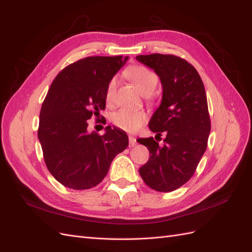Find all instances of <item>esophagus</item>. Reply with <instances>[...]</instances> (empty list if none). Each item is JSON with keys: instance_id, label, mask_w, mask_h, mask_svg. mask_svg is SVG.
Segmentation results:
<instances>
[{"instance_id": "1", "label": "esophagus", "mask_w": 252, "mask_h": 252, "mask_svg": "<svg viewBox=\"0 0 252 252\" xmlns=\"http://www.w3.org/2000/svg\"><path fill=\"white\" fill-rule=\"evenodd\" d=\"M128 140H129V147H133L134 145L136 144V139L132 135H129Z\"/></svg>"}]
</instances>
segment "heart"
Masks as SVG:
<instances>
[{
    "instance_id": "heart-1",
    "label": "heart",
    "mask_w": 252,
    "mask_h": 252,
    "mask_svg": "<svg viewBox=\"0 0 252 252\" xmlns=\"http://www.w3.org/2000/svg\"><path fill=\"white\" fill-rule=\"evenodd\" d=\"M127 75L135 84L141 93L150 96L157 88L158 84V77L147 67L142 65H135L129 68ZM118 85V80L113 77L109 80L105 90V97L107 103H112L116 95V90ZM147 121V114L143 110H129L122 108L114 112L111 116V122L113 125L122 129L126 132H135L144 125Z\"/></svg>"
}]
</instances>
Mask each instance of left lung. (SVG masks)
I'll return each mask as SVG.
<instances>
[{"mask_svg": "<svg viewBox=\"0 0 252 252\" xmlns=\"http://www.w3.org/2000/svg\"><path fill=\"white\" fill-rule=\"evenodd\" d=\"M136 60L152 68L162 82V103L149 128L157 137L166 134L163 147L154 138L136 140L150 155L139 172L150 188L169 192L190 180L207 148L211 123L205 87L195 68L180 57L154 53Z\"/></svg>", "mask_w": 252, "mask_h": 252, "instance_id": "obj_1", "label": "left lung"}]
</instances>
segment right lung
<instances>
[{
    "instance_id": "1",
    "label": "right lung",
    "mask_w": 252,
    "mask_h": 252,
    "mask_svg": "<svg viewBox=\"0 0 252 252\" xmlns=\"http://www.w3.org/2000/svg\"><path fill=\"white\" fill-rule=\"evenodd\" d=\"M128 57H87L61 70L43 102L37 136L49 172L65 187L96 186L112 159L128 146L125 131L111 126L88 132V121L105 109L107 83ZM103 118V117H102Z\"/></svg>"
}]
</instances>
